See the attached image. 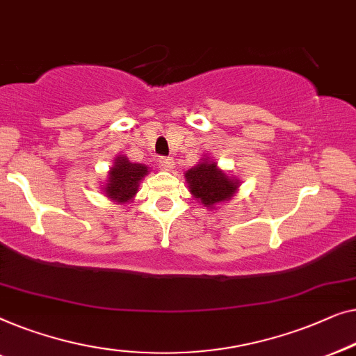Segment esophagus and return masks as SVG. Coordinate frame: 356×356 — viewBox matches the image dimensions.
I'll return each mask as SVG.
<instances>
[{
  "mask_svg": "<svg viewBox=\"0 0 356 356\" xmlns=\"http://www.w3.org/2000/svg\"><path fill=\"white\" fill-rule=\"evenodd\" d=\"M159 166H161L163 169H166V171H171V169L174 168V159L172 158H159L158 159Z\"/></svg>",
  "mask_w": 356,
  "mask_h": 356,
  "instance_id": "esophagus-1",
  "label": "esophagus"
}]
</instances>
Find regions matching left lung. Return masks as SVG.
<instances>
[{
    "instance_id": "obj_1",
    "label": "left lung",
    "mask_w": 356,
    "mask_h": 356,
    "mask_svg": "<svg viewBox=\"0 0 356 356\" xmlns=\"http://www.w3.org/2000/svg\"><path fill=\"white\" fill-rule=\"evenodd\" d=\"M185 180L190 193L209 209L219 203L229 202L238 188V180L221 171L218 164L208 158L188 169L185 172Z\"/></svg>"
}]
</instances>
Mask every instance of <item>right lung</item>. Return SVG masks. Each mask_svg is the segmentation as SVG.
<instances>
[{"mask_svg": "<svg viewBox=\"0 0 356 356\" xmlns=\"http://www.w3.org/2000/svg\"><path fill=\"white\" fill-rule=\"evenodd\" d=\"M148 174L145 164L130 163L126 156H118L108 172V184L104 193L118 203H127L138 192V184Z\"/></svg>", "mask_w": 356, "mask_h": 356, "instance_id": "right-lung-1", "label": "right lung"}]
</instances>
